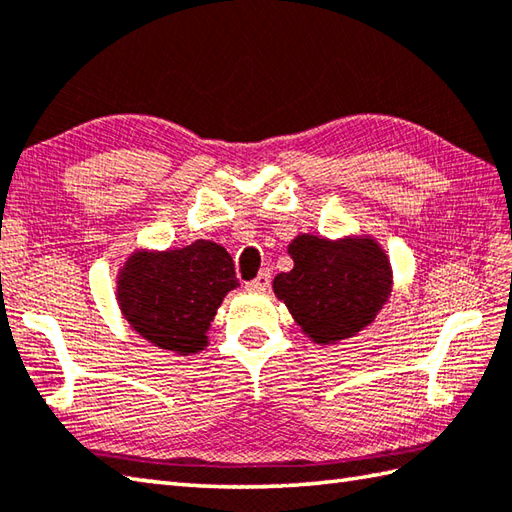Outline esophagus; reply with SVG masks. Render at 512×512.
<instances>
[{
	"mask_svg": "<svg viewBox=\"0 0 512 512\" xmlns=\"http://www.w3.org/2000/svg\"><path fill=\"white\" fill-rule=\"evenodd\" d=\"M270 277H273V275H270V270L266 268L253 281H248V288L250 290H268L270 288Z\"/></svg>",
	"mask_w": 512,
	"mask_h": 512,
	"instance_id": "esophagus-1",
	"label": "esophagus"
}]
</instances>
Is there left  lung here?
<instances>
[{
	"label": "left lung",
	"instance_id": "obj_1",
	"mask_svg": "<svg viewBox=\"0 0 512 512\" xmlns=\"http://www.w3.org/2000/svg\"><path fill=\"white\" fill-rule=\"evenodd\" d=\"M288 253L295 266L275 277L273 290L314 343L350 339L391 295L389 259L372 237L297 235Z\"/></svg>",
	"mask_w": 512,
	"mask_h": 512
}]
</instances>
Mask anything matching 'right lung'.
Segmentation results:
<instances>
[{"label": "right lung", "mask_w": 512, "mask_h": 512, "mask_svg": "<svg viewBox=\"0 0 512 512\" xmlns=\"http://www.w3.org/2000/svg\"><path fill=\"white\" fill-rule=\"evenodd\" d=\"M237 286L226 248L198 239L173 250H136L118 273L116 299L145 341L189 356L209 343L215 312Z\"/></svg>", "instance_id": "add662e5"}]
</instances>
